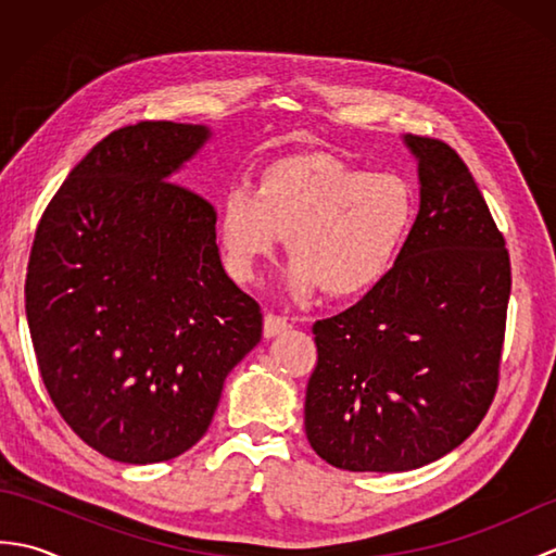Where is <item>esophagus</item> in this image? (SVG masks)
Returning a JSON list of instances; mask_svg holds the SVG:
<instances>
[{"label":"esophagus","instance_id":"34e87169","mask_svg":"<svg viewBox=\"0 0 556 556\" xmlns=\"http://www.w3.org/2000/svg\"><path fill=\"white\" fill-rule=\"evenodd\" d=\"M291 327V323H289V317H285V315H277V313H267L265 315V337H275V334H281V332H287V329Z\"/></svg>","mask_w":556,"mask_h":556}]
</instances>
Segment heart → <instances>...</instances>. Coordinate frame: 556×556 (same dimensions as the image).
Segmentation results:
<instances>
[{"mask_svg": "<svg viewBox=\"0 0 556 556\" xmlns=\"http://www.w3.org/2000/svg\"><path fill=\"white\" fill-rule=\"evenodd\" d=\"M418 215V200L396 174H370L327 152L275 160L257 191L224 195L219 239L227 269L251 281L287 236L291 289L323 287L334 299L361 296L392 271Z\"/></svg>", "mask_w": 556, "mask_h": 556, "instance_id": "heart-1", "label": "heart"}]
</instances>
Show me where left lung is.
Masks as SVG:
<instances>
[{"instance_id": "left-lung-1", "label": "left lung", "mask_w": 556, "mask_h": 556, "mask_svg": "<svg viewBox=\"0 0 556 556\" xmlns=\"http://www.w3.org/2000/svg\"><path fill=\"white\" fill-rule=\"evenodd\" d=\"M420 210L392 271L313 325L305 434L341 470L399 473L476 432L497 394L511 260L473 174L437 138L406 136Z\"/></svg>"}]
</instances>
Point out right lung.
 <instances>
[{
    "label": "right lung",
    "instance_id": "right-lung-1",
    "mask_svg": "<svg viewBox=\"0 0 556 556\" xmlns=\"http://www.w3.org/2000/svg\"><path fill=\"white\" fill-rule=\"evenodd\" d=\"M205 126L138 122L92 148L45 207L26 275L30 339L59 416L122 464L188 452L263 337L227 277L217 212L172 174Z\"/></svg>",
    "mask_w": 556,
    "mask_h": 556
}]
</instances>
